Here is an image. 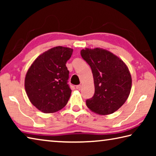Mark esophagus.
I'll return each mask as SVG.
<instances>
[{"label":"esophagus","mask_w":156,"mask_h":156,"mask_svg":"<svg viewBox=\"0 0 156 156\" xmlns=\"http://www.w3.org/2000/svg\"><path fill=\"white\" fill-rule=\"evenodd\" d=\"M81 87H82V86L80 85V84H79V85L76 86V89H77L78 90H80V89H81Z\"/></svg>","instance_id":"1"}]
</instances>
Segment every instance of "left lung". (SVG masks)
I'll use <instances>...</instances> for the list:
<instances>
[{
    "label": "left lung",
    "instance_id": "1",
    "mask_svg": "<svg viewBox=\"0 0 156 156\" xmlns=\"http://www.w3.org/2000/svg\"><path fill=\"white\" fill-rule=\"evenodd\" d=\"M81 56L91 67L95 93L86 100L91 112L98 115L114 113L122 106L130 94L132 79L127 66L108 50L85 48Z\"/></svg>",
    "mask_w": 156,
    "mask_h": 156
}]
</instances>
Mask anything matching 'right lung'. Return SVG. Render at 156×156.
I'll use <instances>...</instances> for the list:
<instances>
[{
    "mask_svg": "<svg viewBox=\"0 0 156 156\" xmlns=\"http://www.w3.org/2000/svg\"><path fill=\"white\" fill-rule=\"evenodd\" d=\"M73 49L58 46L41 54L29 68L25 88L29 100L41 112L50 113L62 109L68 102L72 90L67 84L66 62Z\"/></svg>",
    "mask_w": 156,
    "mask_h": 156,
    "instance_id": "1",
    "label": "right lung"
}]
</instances>
